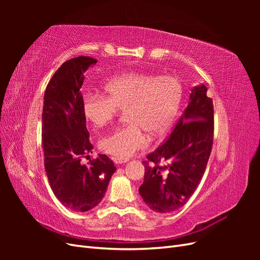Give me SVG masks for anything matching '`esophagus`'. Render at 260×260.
<instances>
[{"instance_id": "obj_1", "label": "esophagus", "mask_w": 260, "mask_h": 260, "mask_svg": "<svg viewBox=\"0 0 260 260\" xmlns=\"http://www.w3.org/2000/svg\"><path fill=\"white\" fill-rule=\"evenodd\" d=\"M114 161H115V164H117V165H121V164H125V162H127L128 159H127V158H119V157H115Z\"/></svg>"}]
</instances>
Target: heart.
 Segmentation results:
<instances>
[{
	"instance_id": "heart-1",
	"label": "heart",
	"mask_w": 260,
	"mask_h": 260,
	"mask_svg": "<svg viewBox=\"0 0 260 260\" xmlns=\"http://www.w3.org/2000/svg\"><path fill=\"white\" fill-rule=\"evenodd\" d=\"M107 96L88 92L83 95L82 109L94 127L111 122L119 109H125L128 125L102 138L103 152L128 158L147 144L145 133L161 136L175 120L182 96V86L174 77H157L129 73L109 79L104 84Z\"/></svg>"
}]
</instances>
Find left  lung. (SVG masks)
Masks as SVG:
<instances>
[{
  "mask_svg": "<svg viewBox=\"0 0 260 260\" xmlns=\"http://www.w3.org/2000/svg\"><path fill=\"white\" fill-rule=\"evenodd\" d=\"M214 139V105L204 84L191 90L187 106L171 135L143 161L139 193L160 214L182 207L201 182Z\"/></svg>",
  "mask_w": 260,
  "mask_h": 260,
  "instance_id": "8db88e82",
  "label": "left lung"
}]
</instances>
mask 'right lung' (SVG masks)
<instances>
[{
	"instance_id": "right-lung-1",
	"label": "right lung",
	"mask_w": 260,
	"mask_h": 260,
	"mask_svg": "<svg viewBox=\"0 0 260 260\" xmlns=\"http://www.w3.org/2000/svg\"><path fill=\"white\" fill-rule=\"evenodd\" d=\"M98 62L89 56L65 61L54 74L44 93L42 144L44 167L53 193L68 209L82 212L103 200L116 167L99 154L89 165L81 157L92 153L82 109L80 89L84 73Z\"/></svg>"
}]
</instances>
